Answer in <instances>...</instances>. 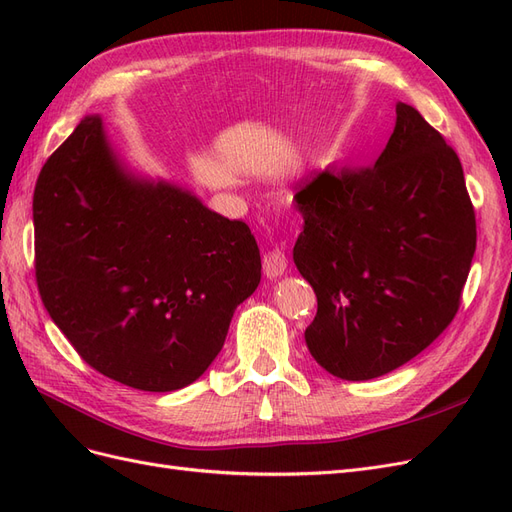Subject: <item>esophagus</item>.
Listing matches in <instances>:
<instances>
[{
  "mask_svg": "<svg viewBox=\"0 0 512 512\" xmlns=\"http://www.w3.org/2000/svg\"><path fill=\"white\" fill-rule=\"evenodd\" d=\"M262 269H265V275L271 277V280H275V277H282L286 273L288 258L280 250V247H275V250L265 254V258H262Z\"/></svg>",
  "mask_w": 512,
  "mask_h": 512,
  "instance_id": "esophagus-1",
  "label": "esophagus"
}]
</instances>
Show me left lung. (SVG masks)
<instances>
[{
    "mask_svg": "<svg viewBox=\"0 0 512 512\" xmlns=\"http://www.w3.org/2000/svg\"><path fill=\"white\" fill-rule=\"evenodd\" d=\"M294 265L318 312L305 342L342 380L408 363L453 322L476 250V218L453 147L410 104L374 166L322 170L294 196Z\"/></svg>",
    "mask_w": 512,
    "mask_h": 512,
    "instance_id": "obj_1",
    "label": "left lung"
}]
</instances>
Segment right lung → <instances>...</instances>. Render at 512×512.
<instances>
[{
	"label": "right lung",
	"instance_id": "add662e5",
	"mask_svg": "<svg viewBox=\"0 0 512 512\" xmlns=\"http://www.w3.org/2000/svg\"><path fill=\"white\" fill-rule=\"evenodd\" d=\"M34 232L46 312L89 367L138 391L203 376L260 284L250 226L128 173L98 115L44 162Z\"/></svg>",
	"mask_w": 512,
	"mask_h": 512
}]
</instances>
